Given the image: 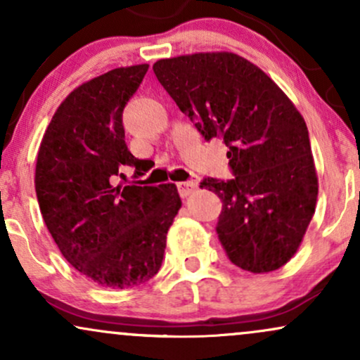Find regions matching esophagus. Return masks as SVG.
<instances>
[{
    "mask_svg": "<svg viewBox=\"0 0 360 360\" xmlns=\"http://www.w3.org/2000/svg\"><path fill=\"white\" fill-rule=\"evenodd\" d=\"M198 189V184L193 183V181H186V183H177V191L183 198H188L191 196V194L196 193Z\"/></svg>",
    "mask_w": 360,
    "mask_h": 360,
    "instance_id": "1",
    "label": "esophagus"
}]
</instances>
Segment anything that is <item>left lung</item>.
Returning a JSON list of instances; mask_svg holds the SVG:
<instances>
[{
	"instance_id": "obj_1",
	"label": "left lung",
	"mask_w": 360,
	"mask_h": 360,
	"mask_svg": "<svg viewBox=\"0 0 360 360\" xmlns=\"http://www.w3.org/2000/svg\"><path fill=\"white\" fill-rule=\"evenodd\" d=\"M154 72L206 140L221 137L235 177L200 184L221 200L217 233L235 266L272 272L300 249L318 176L303 117L262 69L233 52L160 59Z\"/></svg>"
}]
</instances>
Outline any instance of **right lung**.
<instances>
[{"label":"right lung","instance_id":"obj_1","mask_svg":"<svg viewBox=\"0 0 360 360\" xmlns=\"http://www.w3.org/2000/svg\"><path fill=\"white\" fill-rule=\"evenodd\" d=\"M147 69L118 68L77 86L53 113L37 154L45 225L65 260L103 288L154 278L183 205L176 184L113 186L122 167H135L139 176L148 171V160L128 150L122 123Z\"/></svg>","mask_w":360,"mask_h":360}]
</instances>
